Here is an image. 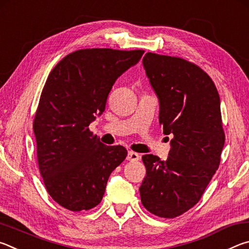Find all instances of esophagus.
I'll use <instances>...</instances> for the list:
<instances>
[{
  "label": "esophagus",
  "mask_w": 249,
  "mask_h": 249,
  "mask_svg": "<svg viewBox=\"0 0 249 249\" xmlns=\"http://www.w3.org/2000/svg\"><path fill=\"white\" fill-rule=\"evenodd\" d=\"M140 158L141 156L137 153H134V151H128L127 157H126V159L129 160V161H137V160H140Z\"/></svg>",
  "instance_id": "obj_1"
}]
</instances>
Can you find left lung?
Returning <instances> with one entry per match:
<instances>
[{
  "label": "left lung",
  "mask_w": 249,
  "mask_h": 249,
  "mask_svg": "<svg viewBox=\"0 0 249 249\" xmlns=\"http://www.w3.org/2000/svg\"><path fill=\"white\" fill-rule=\"evenodd\" d=\"M142 66L159 101V124L174 138L166 160L142 156L141 199L150 213L172 218L199 202L220 165V95L208 73L184 59L147 53Z\"/></svg>",
  "instance_id": "8db88e82"
}]
</instances>
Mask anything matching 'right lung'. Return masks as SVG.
I'll return each mask as SVG.
<instances>
[{
	"label": "right lung",
	"mask_w": 249,
	"mask_h": 249,
	"mask_svg": "<svg viewBox=\"0 0 249 249\" xmlns=\"http://www.w3.org/2000/svg\"><path fill=\"white\" fill-rule=\"evenodd\" d=\"M144 50L81 49L49 73L34 120L37 159L49 196L65 209L90 210L104 196L109 175L127 156L89 130L105 109L117 78L140 61Z\"/></svg>",
	"instance_id": "right-lung-1"
}]
</instances>
